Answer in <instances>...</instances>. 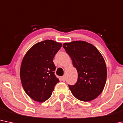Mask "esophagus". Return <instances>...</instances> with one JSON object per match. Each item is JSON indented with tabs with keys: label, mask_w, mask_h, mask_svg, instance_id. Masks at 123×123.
Segmentation results:
<instances>
[{
	"label": "esophagus",
	"mask_w": 123,
	"mask_h": 123,
	"mask_svg": "<svg viewBox=\"0 0 123 123\" xmlns=\"http://www.w3.org/2000/svg\"><path fill=\"white\" fill-rule=\"evenodd\" d=\"M61 80H62V81H65V77L64 76H62L61 77Z\"/></svg>",
	"instance_id": "34e87169"
}]
</instances>
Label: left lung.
Masks as SVG:
<instances>
[{"label": "left lung", "mask_w": 123, "mask_h": 123, "mask_svg": "<svg viewBox=\"0 0 123 123\" xmlns=\"http://www.w3.org/2000/svg\"><path fill=\"white\" fill-rule=\"evenodd\" d=\"M63 47L78 73L76 83L68 85L73 95L83 102L98 98L107 78V68L102 54L94 45L84 41L65 43Z\"/></svg>", "instance_id": "1"}]
</instances>
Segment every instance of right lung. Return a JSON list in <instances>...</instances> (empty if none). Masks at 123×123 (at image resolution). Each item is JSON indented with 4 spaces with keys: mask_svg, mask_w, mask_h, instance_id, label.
<instances>
[{
    "mask_svg": "<svg viewBox=\"0 0 123 123\" xmlns=\"http://www.w3.org/2000/svg\"><path fill=\"white\" fill-rule=\"evenodd\" d=\"M62 44L47 40L34 45L25 54L20 75L24 91L34 101L43 103L49 99L59 82L55 75L53 59Z\"/></svg>",
    "mask_w": 123,
    "mask_h": 123,
    "instance_id": "obj_1",
    "label": "right lung"
}]
</instances>
